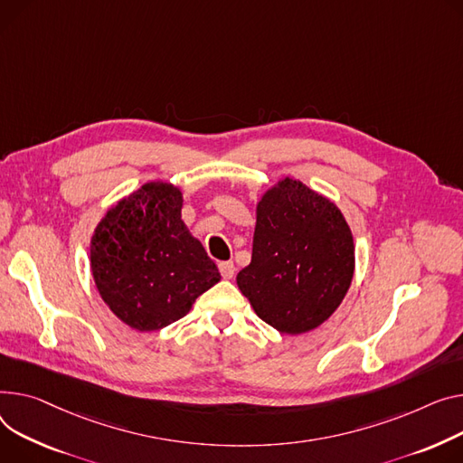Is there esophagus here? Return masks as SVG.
Returning <instances> with one entry per match:
<instances>
[{
	"mask_svg": "<svg viewBox=\"0 0 463 463\" xmlns=\"http://www.w3.org/2000/svg\"><path fill=\"white\" fill-rule=\"evenodd\" d=\"M234 264L231 262V260H227V262H220V271H222V277L223 279H232L234 277Z\"/></svg>",
	"mask_w": 463,
	"mask_h": 463,
	"instance_id": "obj_1",
	"label": "esophagus"
}]
</instances>
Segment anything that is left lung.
Listing matches in <instances>:
<instances>
[{
	"label": "left lung",
	"mask_w": 463,
	"mask_h": 463,
	"mask_svg": "<svg viewBox=\"0 0 463 463\" xmlns=\"http://www.w3.org/2000/svg\"><path fill=\"white\" fill-rule=\"evenodd\" d=\"M354 260V238L341 210L299 180L285 178L257 206L251 262L236 283L266 324L299 335L341 305Z\"/></svg>",
	"instance_id": "left-lung-1"
}]
</instances>
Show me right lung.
<instances>
[{
	"mask_svg": "<svg viewBox=\"0 0 463 463\" xmlns=\"http://www.w3.org/2000/svg\"><path fill=\"white\" fill-rule=\"evenodd\" d=\"M182 194L148 182L115 204L90 240V269L113 311L137 331L162 329L220 281V271L180 220Z\"/></svg>",
	"mask_w": 463,
	"mask_h": 463,
	"instance_id": "right-lung-1",
	"label": "right lung"
}]
</instances>
